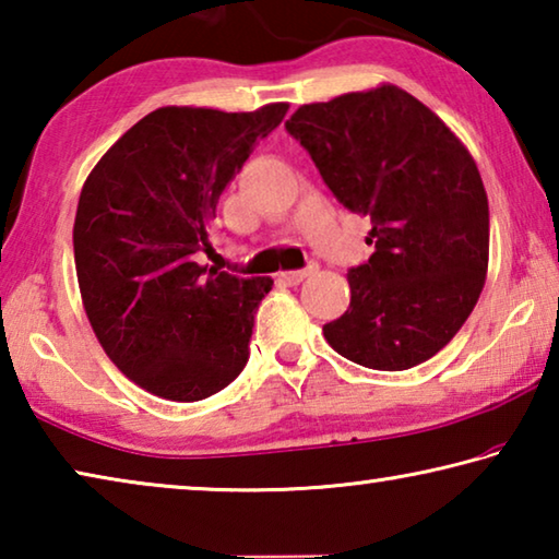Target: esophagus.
<instances>
[{
  "label": "esophagus",
  "mask_w": 559,
  "mask_h": 559,
  "mask_svg": "<svg viewBox=\"0 0 559 559\" xmlns=\"http://www.w3.org/2000/svg\"><path fill=\"white\" fill-rule=\"evenodd\" d=\"M313 269H300V271H286L278 273V283H286V286H298L302 278H308Z\"/></svg>",
  "instance_id": "34e87169"
}]
</instances>
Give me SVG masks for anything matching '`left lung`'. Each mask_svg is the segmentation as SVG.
I'll return each mask as SVG.
<instances>
[{
	"label": "left lung",
	"instance_id": "8db88e82",
	"mask_svg": "<svg viewBox=\"0 0 559 559\" xmlns=\"http://www.w3.org/2000/svg\"><path fill=\"white\" fill-rule=\"evenodd\" d=\"M286 130L349 212L370 216L374 253L347 271L349 308L323 335L353 362L400 372L466 323L488 269V197L461 140L396 86L300 106Z\"/></svg>",
	"mask_w": 559,
	"mask_h": 559
}]
</instances>
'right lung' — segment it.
Wrapping results in <instances>:
<instances>
[{
    "label": "right lung",
    "mask_w": 559,
    "mask_h": 559,
    "mask_svg": "<svg viewBox=\"0 0 559 559\" xmlns=\"http://www.w3.org/2000/svg\"><path fill=\"white\" fill-rule=\"evenodd\" d=\"M286 110L157 108L81 189L73 253L83 308L118 370L163 400H206L249 362L253 316L273 281L197 257L212 249L226 185Z\"/></svg>",
    "instance_id": "1"
}]
</instances>
